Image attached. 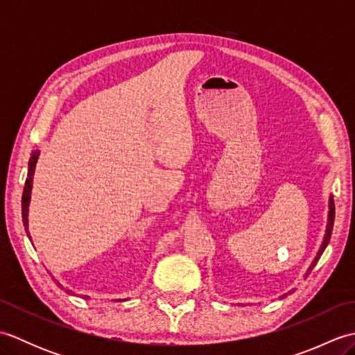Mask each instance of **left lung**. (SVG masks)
Returning a JSON list of instances; mask_svg holds the SVG:
<instances>
[{"label": "left lung", "instance_id": "1", "mask_svg": "<svg viewBox=\"0 0 355 355\" xmlns=\"http://www.w3.org/2000/svg\"><path fill=\"white\" fill-rule=\"evenodd\" d=\"M328 223H327V230H325V236H323V241H322V245H320V248H319V252H318V254H315V258L313 259V262H311V266L308 267V270H306V273H305V276H308V273H310V271L314 268V266L315 263H318V261L320 259V256H322V253L325 252V248H327V245H328V243H329V239H331V232H333V225H334V216H336V207H334V200H333V195H329V201H328ZM286 294H290V291L288 293H285L284 296H286Z\"/></svg>", "mask_w": 355, "mask_h": 355}]
</instances>
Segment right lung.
Masks as SVG:
<instances>
[{
  "label": "right lung",
  "instance_id": "obj_1",
  "mask_svg": "<svg viewBox=\"0 0 355 355\" xmlns=\"http://www.w3.org/2000/svg\"><path fill=\"white\" fill-rule=\"evenodd\" d=\"M37 157H40V150H33L32 157H30L28 160V172H27V178H26V186H24V192H22V223H24V227L27 232V236L30 238V233H28V205H30V198H32V187H33V175H35V168H36V162H37ZM32 239V238H30ZM56 281V279H55ZM56 284L59 286H62L61 282L56 281ZM64 288V286H62ZM67 293H73L70 290H65Z\"/></svg>",
  "mask_w": 355,
  "mask_h": 355
}]
</instances>
